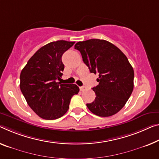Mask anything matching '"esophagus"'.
Masks as SVG:
<instances>
[{
	"label": "esophagus",
	"instance_id": "34e87169",
	"mask_svg": "<svg viewBox=\"0 0 159 159\" xmlns=\"http://www.w3.org/2000/svg\"><path fill=\"white\" fill-rule=\"evenodd\" d=\"M80 89L81 90V91H84V90L86 89V87H85V86H82V87H80Z\"/></svg>",
	"mask_w": 159,
	"mask_h": 159
}]
</instances>
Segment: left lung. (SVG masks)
Masks as SVG:
<instances>
[{"label": "left lung", "mask_w": 159, "mask_h": 159, "mask_svg": "<svg viewBox=\"0 0 159 159\" xmlns=\"http://www.w3.org/2000/svg\"><path fill=\"white\" fill-rule=\"evenodd\" d=\"M75 48L81 53L90 72L98 74L94 102L87 104L90 111L99 116H110L123 108L134 89V72L127 57L113 44L90 39L78 42Z\"/></svg>", "instance_id": "obj_1"}]
</instances>
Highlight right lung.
I'll return each mask as SVG.
<instances>
[{"instance_id":"obj_1","label":"right lung","mask_w":159,"mask_h":159,"mask_svg":"<svg viewBox=\"0 0 159 159\" xmlns=\"http://www.w3.org/2000/svg\"><path fill=\"white\" fill-rule=\"evenodd\" d=\"M75 42L57 40L44 45L22 70L20 88L29 107L42 119L53 120L69 109L70 99L77 94L75 84H61L65 65L62 56Z\"/></svg>"}]
</instances>
